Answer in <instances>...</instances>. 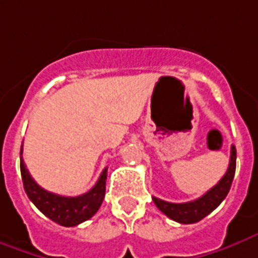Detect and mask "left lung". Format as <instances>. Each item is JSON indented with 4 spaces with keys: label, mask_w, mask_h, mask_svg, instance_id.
I'll list each match as a JSON object with an SVG mask.
<instances>
[{
    "label": "left lung",
    "mask_w": 258,
    "mask_h": 258,
    "mask_svg": "<svg viewBox=\"0 0 258 258\" xmlns=\"http://www.w3.org/2000/svg\"><path fill=\"white\" fill-rule=\"evenodd\" d=\"M234 172H236V147L232 145L230 164H229L227 171L223 175V178L217 182V185L208 190L205 195L186 203H171L158 198H152V201L162 213H165L166 216L175 222L183 223V225L196 223L202 220L205 216H208L210 212H213L223 202V199L227 196L232 186Z\"/></svg>",
    "instance_id": "1"
}]
</instances>
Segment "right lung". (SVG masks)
I'll return each mask as SVG.
<instances>
[{
	"label": "right lung",
	"mask_w": 258,
	"mask_h": 258,
	"mask_svg": "<svg viewBox=\"0 0 258 258\" xmlns=\"http://www.w3.org/2000/svg\"><path fill=\"white\" fill-rule=\"evenodd\" d=\"M21 175H22L26 195L32 201L33 205L50 220L64 227L78 226L89 220L99 210L106 195L107 168L103 169L96 185L83 195L62 196L41 188L32 179L31 173L26 169L22 159V148H21Z\"/></svg>",
	"instance_id": "obj_1"
}]
</instances>
